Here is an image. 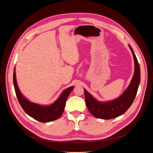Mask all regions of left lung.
Segmentation results:
<instances>
[{
  "label": "left lung",
  "mask_w": 153,
  "mask_h": 153,
  "mask_svg": "<svg viewBox=\"0 0 153 153\" xmlns=\"http://www.w3.org/2000/svg\"><path fill=\"white\" fill-rule=\"evenodd\" d=\"M130 48L135 62V73L130 84L118 98L107 102H100L94 99L84 89L86 106L90 112L96 118L111 119L123 115L132 105L135 98L140 82V69L136 55Z\"/></svg>",
  "instance_id": "1"
}]
</instances>
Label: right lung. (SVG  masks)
I'll use <instances>...</instances> for the list:
<instances>
[{"label":"right lung","mask_w":153,"mask_h":153,"mask_svg":"<svg viewBox=\"0 0 153 153\" xmlns=\"http://www.w3.org/2000/svg\"><path fill=\"white\" fill-rule=\"evenodd\" d=\"M15 69H14L13 72L14 87H15L17 99L25 113L28 114L29 116L41 123L53 121L61 117L64 112V107H65L66 100L69 94L73 90V86L64 90L61 96H59V98L52 105L48 106L40 105L30 102L22 94L17 85Z\"/></svg>","instance_id":"add662e5"}]
</instances>
